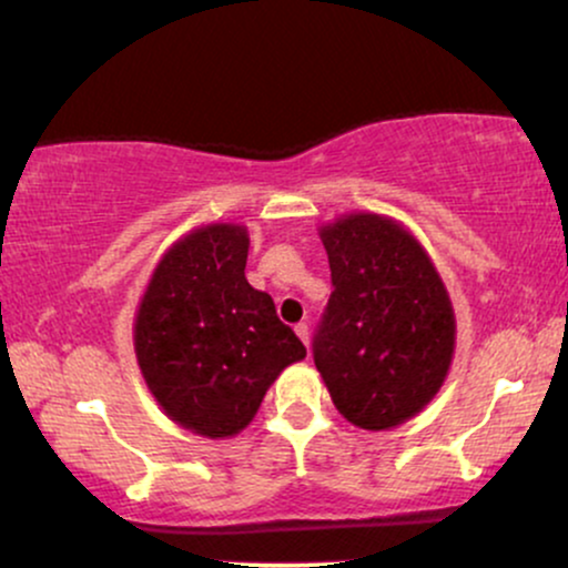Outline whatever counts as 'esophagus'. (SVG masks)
Instances as JSON below:
<instances>
[{
    "mask_svg": "<svg viewBox=\"0 0 568 568\" xmlns=\"http://www.w3.org/2000/svg\"><path fill=\"white\" fill-rule=\"evenodd\" d=\"M293 331H296V336L302 338L306 347H310V325H306V323H296V328H293Z\"/></svg>",
    "mask_w": 568,
    "mask_h": 568,
    "instance_id": "34e87169",
    "label": "esophagus"
}]
</instances>
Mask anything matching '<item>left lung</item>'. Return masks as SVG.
<instances>
[{
	"instance_id": "obj_1",
	"label": "left lung",
	"mask_w": 568,
	"mask_h": 568,
	"mask_svg": "<svg viewBox=\"0 0 568 568\" xmlns=\"http://www.w3.org/2000/svg\"><path fill=\"white\" fill-rule=\"evenodd\" d=\"M331 293L315 366L349 425L382 433L414 419L446 382L456 317L425 245L384 213H344L321 230Z\"/></svg>"
}]
</instances>
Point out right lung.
Returning <instances> with one entry per match:
<instances>
[{
    "label": "right lung",
    "mask_w": 568,
    "mask_h": 568,
    "mask_svg": "<svg viewBox=\"0 0 568 568\" xmlns=\"http://www.w3.org/2000/svg\"><path fill=\"white\" fill-rule=\"evenodd\" d=\"M245 224L194 226L168 247L135 310L133 347L162 414L189 433H243L266 389L306 349L270 293L245 280Z\"/></svg>",
    "instance_id": "1"
}]
</instances>
